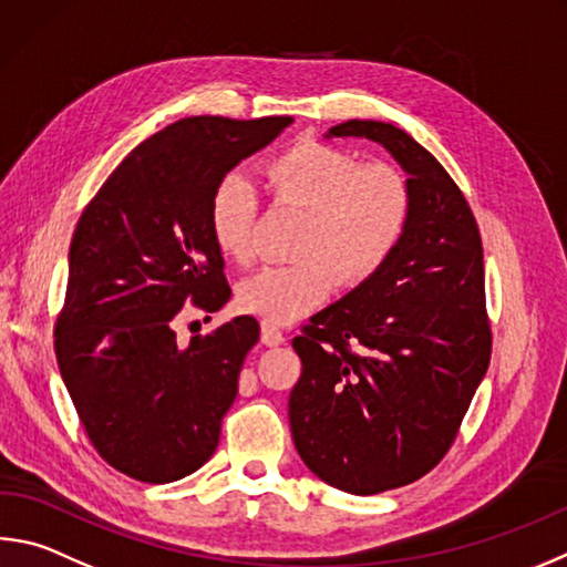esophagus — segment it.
Masks as SVG:
<instances>
[{
  "mask_svg": "<svg viewBox=\"0 0 567 567\" xmlns=\"http://www.w3.org/2000/svg\"><path fill=\"white\" fill-rule=\"evenodd\" d=\"M262 342L267 347H280L285 342L282 329L277 327L275 322H270V319H262Z\"/></svg>",
  "mask_w": 567,
  "mask_h": 567,
  "instance_id": "34e87169",
  "label": "esophagus"
}]
</instances>
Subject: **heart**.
<instances>
[{
    "label": "heart",
    "mask_w": 567,
    "mask_h": 567,
    "mask_svg": "<svg viewBox=\"0 0 567 567\" xmlns=\"http://www.w3.org/2000/svg\"><path fill=\"white\" fill-rule=\"evenodd\" d=\"M267 193L305 210L290 265H267L240 285L238 305L275 324L310 312L339 282L357 287L389 262L409 228L411 190L386 163H359L322 141H297L267 161ZM260 200L240 173H225L208 203L210 238L228 260L250 262Z\"/></svg>",
    "instance_id": "heart-1"
}]
</instances>
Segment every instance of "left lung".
Here are the masks:
<instances>
[{
  "mask_svg": "<svg viewBox=\"0 0 567 567\" xmlns=\"http://www.w3.org/2000/svg\"><path fill=\"white\" fill-rule=\"evenodd\" d=\"M327 136L382 143L409 173L411 218L394 255L292 339L297 454L329 486L372 496L446 456L486 374L483 245L454 178L406 131L352 118Z\"/></svg>",
  "mask_w": 567,
  "mask_h": 567,
  "instance_id": "left-lung-1",
  "label": "left lung"
}]
</instances>
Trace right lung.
Masks as SVG:
<instances>
[{"mask_svg": "<svg viewBox=\"0 0 567 567\" xmlns=\"http://www.w3.org/2000/svg\"><path fill=\"white\" fill-rule=\"evenodd\" d=\"M290 116H190L133 148L81 213L54 324L61 379L91 444L143 483L198 471L220 441L245 357L260 339L235 317L178 347L183 307L230 300L208 230L215 183Z\"/></svg>", "mask_w": 567, "mask_h": 567, "instance_id": "right-lung-1", "label": "right lung"}]
</instances>
